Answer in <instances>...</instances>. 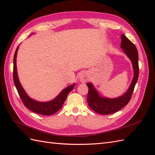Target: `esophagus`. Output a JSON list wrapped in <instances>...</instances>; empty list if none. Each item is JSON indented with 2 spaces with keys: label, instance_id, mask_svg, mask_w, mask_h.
Wrapping results in <instances>:
<instances>
[{
  "label": "esophagus",
  "instance_id": "1",
  "mask_svg": "<svg viewBox=\"0 0 155 155\" xmlns=\"http://www.w3.org/2000/svg\"><path fill=\"white\" fill-rule=\"evenodd\" d=\"M88 80V75L87 73H85V72H83V73L81 74L80 81L81 83H87Z\"/></svg>",
  "mask_w": 155,
  "mask_h": 155
}]
</instances>
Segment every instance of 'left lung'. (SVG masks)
<instances>
[{"instance_id": "left-lung-1", "label": "left lung", "mask_w": 155, "mask_h": 155, "mask_svg": "<svg viewBox=\"0 0 155 155\" xmlns=\"http://www.w3.org/2000/svg\"><path fill=\"white\" fill-rule=\"evenodd\" d=\"M120 47L130 59L132 62L134 77L129 88L126 93L117 98H107L101 97L98 92L91 83H87L88 88L87 102L89 107L96 113L101 114H110L116 113L120 110L129 103L133 93L134 88L139 78V54L137 49L132 42L125 37L124 35L121 36Z\"/></svg>"}]
</instances>
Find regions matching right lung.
I'll list each match as a JSON object with an SVG mask.
<instances>
[{
  "label": "right lung",
  "instance_id": "add662e5",
  "mask_svg": "<svg viewBox=\"0 0 155 155\" xmlns=\"http://www.w3.org/2000/svg\"><path fill=\"white\" fill-rule=\"evenodd\" d=\"M18 47H17L14 56V60H13V80L16 88V90L18 91L21 99L22 101L25 106L28 108L29 110L35 112L36 113L40 114L42 115H51L60 110L62 108L63 103L65 100L67 99L68 93L73 89L74 87V84H72L67 88H64L61 93L58 95L57 97H56L54 100L51 101L47 102V103H41L35 100L31 99V98L28 97V95L26 94L25 90L23 89L21 83L18 81L17 71H16V54H17Z\"/></svg>",
  "mask_w": 155,
  "mask_h": 155
}]
</instances>
